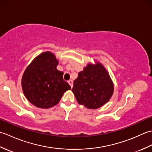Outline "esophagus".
Masks as SVG:
<instances>
[{"mask_svg": "<svg viewBox=\"0 0 152 152\" xmlns=\"http://www.w3.org/2000/svg\"><path fill=\"white\" fill-rule=\"evenodd\" d=\"M68 82H69V85L70 86L71 88H72V87H73V82H72V80H69V81Z\"/></svg>", "mask_w": 152, "mask_h": 152, "instance_id": "1", "label": "esophagus"}]
</instances>
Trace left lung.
<instances>
[{
	"label": "left lung",
	"instance_id": "obj_1",
	"mask_svg": "<svg viewBox=\"0 0 152 152\" xmlns=\"http://www.w3.org/2000/svg\"><path fill=\"white\" fill-rule=\"evenodd\" d=\"M72 91L80 104L96 109L107 102L114 93V84L101 63L88 64L74 80Z\"/></svg>",
	"mask_w": 152,
	"mask_h": 152
}]
</instances>
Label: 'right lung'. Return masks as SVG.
Masks as SVG:
<instances>
[{"instance_id":"add662e5","label":"right lung","mask_w":152,"mask_h":152,"mask_svg":"<svg viewBox=\"0 0 152 152\" xmlns=\"http://www.w3.org/2000/svg\"><path fill=\"white\" fill-rule=\"evenodd\" d=\"M58 64L55 55L46 51L35 58L23 74L24 95L37 107L49 108L57 104L63 93L71 89L63 80V72L57 69Z\"/></svg>"}]
</instances>
